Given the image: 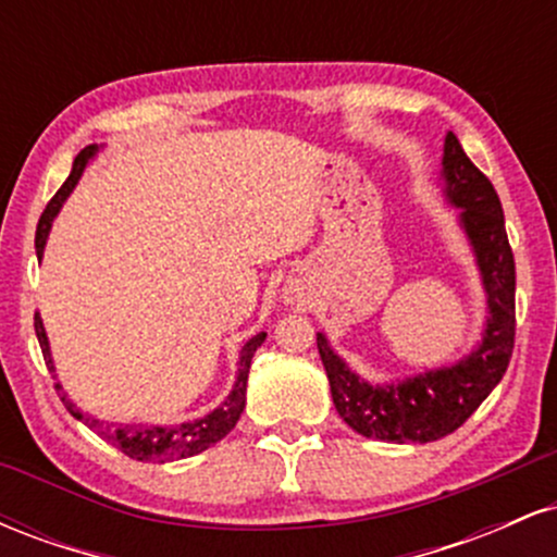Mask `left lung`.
<instances>
[{
  "mask_svg": "<svg viewBox=\"0 0 557 557\" xmlns=\"http://www.w3.org/2000/svg\"><path fill=\"white\" fill-rule=\"evenodd\" d=\"M443 194L447 203L458 209V225L469 240L487 293L482 343L456 363L372 385L332 350L324 332H317L332 403L345 424L363 437L432 443L456 432L503 380L513 354L516 264L505 235L500 198L453 133H447L443 146Z\"/></svg>",
  "mask_w": 557,
  "mask_h": 557,
  "instance_id": "obj_1",
  "label": "left lung"
}]
</instances>
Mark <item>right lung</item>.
<instances>
[{
  "label": "right lung",
  "mask_w": 557,
  "mask_h": 557,
  "mask_svg": "<svg viewBox=\"0 0 557 557\" xmlns=\"http://www.w3.org/2000/svg\"><path fill=\"white\" fill-rule=\"evenodd\" d=\"M96 151H99V146H86V149L75 157L70 177L62 183V188L57 190L52 201L47 203V209H44L41 220H38V230H36V257L38 259L44 257V246H47L49 230H52L54 216L60 214L62 203H65L67 196L73 194V188L81 181L83 170H86V164L96 157ZM34 327H36L38 345H41V350H44V361H47L49 372H54V359H52V350H49V337H47V330H44L41 317L38 314L34 319ZM264 341H267V332H259V335H253L251 341L243 345L240 354H238V376H235V385H233V389H230L227 398L222 400L214 411H209L207 417H201V419L181 421V424H175V426L107 424V421H99L94 417H86V413H81V408L67 398V393H62L60 382H57V389H60L62 403H65V408L73 413L75 419H81L83 424L91 426L99 437H104L107 443L117 447V450H123L127 458H136V461H154V463L177 461V458L198 456V453H203L207 447L220 443V440L225 437V434L233 430L235 424H238L243 408H246L248 369H251L253 354H257V348Z\"/></svg>",
  "instance_id": "add662e5"
}]
</instances>
